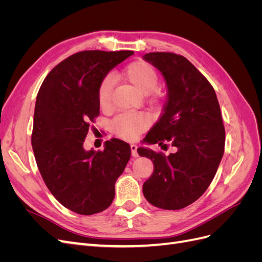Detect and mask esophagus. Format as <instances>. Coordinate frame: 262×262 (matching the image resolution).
<instances>
[{
	"label": "esophagus",
	"instance_id": "1",
	"mask_svg": "<svg viewBox=\"0 0 262 262\" xmlns=\"http://www.w3.org/2000/svg\"><path fill=\"white\" fill-rule=\"evenodd\" d=\"M138 146L136 144H131V154L133 157H138L139 153H138Z\"/></svg>",
	"mask_w": 262,
	"mask_h": 262
}]
</instances>
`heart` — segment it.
Segmentation results:
<instances>
[{"instance_id": "obj_1", "label": "heart", "mask_w": 262, "mask_h": 262, "mask_svg": "<svg viewBox=\"0 0 262 262\" xmlns=\"http://www.w3.org/2000/svg\"><path fill=\"white\" fill-rule=\"evenodd\" d=\"M125 76L140 92L144 94L152 92L158 83V75L155 69L144 61H136L126 67ZM113 87L114 78L112 75L106 76L99 84L97 98L101 109L109 108ZM112 126L118 137L133 140L138 137L139 133L146 129L147 118L139 113L123 114L115 119Z\"/></svg>"}]
</instances>
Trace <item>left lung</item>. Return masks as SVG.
Masks as SVG:
<instances>
[{
    "label": "left lung",
    "mask_w": 262,
    "mask_h": 262,
    "mask_svg": "<svg viewBox=\"0 0 262 262\" xmlns=\"http://www.w3.org/2000/svg\"><path fill=\"white\" fill-rule=\"evenodd\" d=\"M143 59L163 74L167 101L143 142L176 147L168 156L146 147L154 172L143 184L145 199L154 207L179 210L204 193L224 154L225 129L216 94L191 62L170 52H150Z\"/></svg>",
    "instance_id": "obj_1"
}]
</instances>
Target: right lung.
Returning a JSON list of instances; mask_svg holds the SVG:
<instances>
[{"label":"right lung","mask_w":262,"mask_h":262,"mask_svg":"<svg viewBox=\"0 0 262 262\" xmlns=\"http://www.w3.org/2000/svg\"><path fill=\"white\" fill-rule=\"evenodd\" d=\"M133 51H81L60 62L38 92L31 134L36 163L50 192L82 215L106 210L131 156L130 145L112 139L104 150L83 146L99 115L98 87Z\"/></svg>","instance_id":"add662e5"}]
</instances>
